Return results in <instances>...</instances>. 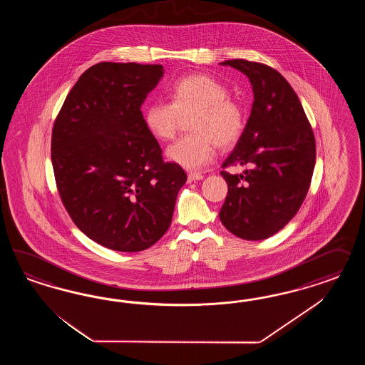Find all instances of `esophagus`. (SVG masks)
Instances as JSON below:
<instances>
[{
	"instance_id": "1",
	"label": "esophagus",
	"mask_w": 365,
	"mask_h": 365,
	"mask_svg": "<svg viewBox=\"0 0 365 365\" xmlns=\"http://www.w3.org/2000/svg\"><path fill=\"white\" fill-rule=\"evenodd\" d=\"M200 179H203V175L199 174V173L188 174V182H195V180H200Z\"/></svg>"
}]
</instances>
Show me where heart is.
Masks as SVG:
<instances>
[{
  "label": "heart",
  "instance_id": "1",
  "mask_svg": "<svg viewBox=\"0 0 365 365\" xmlns=\"http://www.w3.org/2000/svg\"><path fill=\"white\" fill-rule=\"evenodd\" d=\"M171 103L155 101L144 110L147 130L159 140L173 139L180 115L194 113L191 131L168 145L167 158L190 171L206 166L215 145L229 148L240 140L246 125L241 104L230 99L229 88L209 75H190L174 83Z\"/></svg>",
  "mask_w": 365,
  "mask_h": 365
}]
</instances>
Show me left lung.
Wrapping results in <instances>:
<instances>
[{"instance_id": "8db88e82", "label": "left lung", "mask_w": 365, "mask_h": 365, "mask_svg": "<svg viewBox=\"0 0 365 365\" xmlns=\"http://www.w3.org/2000/svg\"><path fill=\"white\" fill-rule=\"evenodd\" d=\"M221 64L249 78L255 101L242 136L222 165L247 168L234 175L221 171L229 191L220 220L242 240H266L297 214L308 194L314 135L297 93L276 69L242 58Z\"/></svg>"}]
</instances>
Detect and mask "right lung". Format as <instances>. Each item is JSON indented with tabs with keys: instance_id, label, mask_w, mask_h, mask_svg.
<instances>
[{
	"instance_id": "1",
	"label": "right lung",
	"mask_w": 365,
	"mask_h": 365,
	"mask_svg": "<svg viewBox=\"0 0 365 365\" xmlns=\"http://www.w3.org/2000/svg\"><path fill=\"white\" fill-rule=\"evenodd\" d=\"M163 66L104 61L88 68L56 118L52 165L72 221L116 252H142L168 230L187 175L163 162L142 104Z\"/></svg>"
}]
</instances>
